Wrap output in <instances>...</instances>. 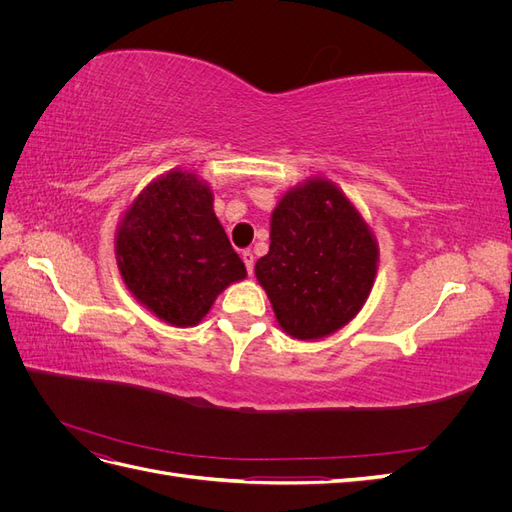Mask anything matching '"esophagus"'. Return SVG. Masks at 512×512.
I'll return each mask as SVG.
<instances>
[{"label": "esophagus", "instance_id": "1", "mask_svg": "<svg viewBox=\"0 0 512 512\" xmlns=\"http://www.w3.org/2000/svg\"><path fill=\"white\" fill-rule=\"evenodd\" d=\"M241 258H243V262H245V269H247V273L252 275V273H254V260H256V258H254V254H252L250 250H245V252L241 254Z\"/></svg>", "mask_w": 512, "mask_h": 512}]
</instances>
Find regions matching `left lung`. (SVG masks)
Masks as SVG:
<instances>
[{
	"instance_id": "left-lung-1",
	"label": "left lung",
	"mask_w": 512,
	"mask_h": 512,
	"mask_svg": "<svg viewBox=\"0 0 512 512\" xmlns=\"http://www.w3.org/2000/svg\"><path fill=\"white\" fill-rule=\"evenodd\" d=\"M254 271L280 327L303 342L320 339L361 312L376 280L378 241L333 181L312 177L273 209L269 254Z\"/></svg>"
}]
</instances>
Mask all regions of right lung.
<instances>
[{"mask_svg": "<svg viewBox=\"0 0 512 512\" xmlns=\"http://www.w3.org/2000/svg\"><path fill=\"white\" fill-rule=\"evenodd\" d=\"M115 256L132 297L170 327L203 320L218 294L247 275L215 218L209 183L173 168L121 215Z\"/></svg>", "mask_w": 512, "mask_h": 512, "instance_id": "1", "label": "right lung"}]
</instances>
